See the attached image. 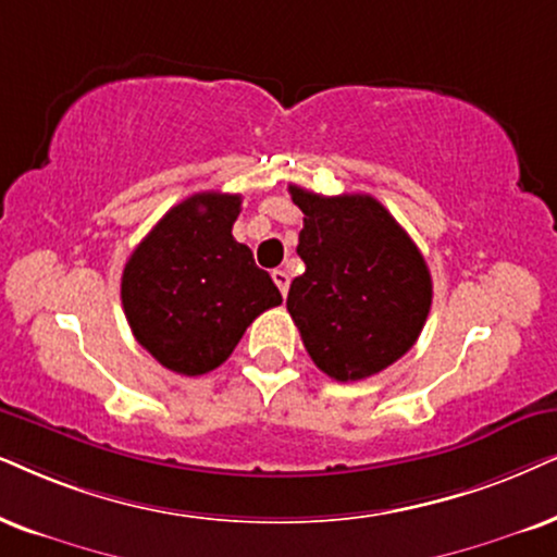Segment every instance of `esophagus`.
<instances>
[{"label": "esophagus", "instance_id": "1", "mask_svg": "<svg viewBox=\"0 0 557 557\" xmlns=\"http://www.w3.org/2000/svg\"><path fill=\"white\" fill-rule=\"evenodd\" d=\"M272 280H274V285L280 287V293L287 295V287H290V274H287L285 270H274Z\"/></svg>", "mask_w": 557, "mask_h": 557}]
</instances>
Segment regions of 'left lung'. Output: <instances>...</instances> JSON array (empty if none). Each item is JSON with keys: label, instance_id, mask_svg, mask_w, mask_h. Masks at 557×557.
I'll return each mask as SVG.
<instances>
[{"label": "left lung", "instance_id": "obj_1", "mask_svg": "<svg viewBox=\"0 0 557 557\" xmlns=\"http://www.w3.org/2000/svg\"><path fill=\"white\" fill-rule=\"evenodd\" d=\"M302 210L287 311L315 368L364 380L419 339L432 308V274L419 246L370 195L323 197L290 185Z\"/></svg>", "mask_w": 557, "mask_h": 557}]
</instances>
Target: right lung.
I'll return each mask as SVG.
<instances>
[{"mask_svg": "<svg viewBox=\"0 0 557 557\" xmlns=\"http://www.w3.org/2000/svg\"><path fill=\"white\" fill-rule=\"evenodd\" d=\"M242 195L197 193L161 218L123 270L133 336L177 375H206L231 357L246 326L283 302L231 228Z\"/></svg>", "mask_w": 557, "mask_h": 557, "instance_id": "1", "label": "right lung"}]
</instances>
